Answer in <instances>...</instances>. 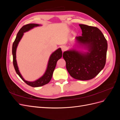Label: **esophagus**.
<instances>
[{
  "label": "esophagus",
  "instance_id": "1",
  "mask_svg": "<svg viewBox=\"0 0 120 120\" xmlns=\"http://www.w3.org/2000/svg\"><path fill=\"white\" fill-rule=\"evenodd\" d=\"M61 50H62L63 52H64L65 50H67V47H66V46H63L62 48H61Z\"/></svg>",
  "mask_w": 120,
  "mask_h": 120
}]
</instances>
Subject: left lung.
<instances>
[{"instance_id":"1","label":"left lung","mask_w":120,"mask_h":120,"mask_svg":"<svg viewBox=\"0 0 120 120\" xmlns=\"http://www.w3.org/2000/svg\"><path fill=\"white\" fill-rule=\"evenodd\" d=\"M82 36L75 38L79 46L88 50L83 52L72 49L64 52L66 68L73 78L79 80L91 79L99 74L106 64L108 43L99 28L79 24Z\"/></svg>"}]
</instances>
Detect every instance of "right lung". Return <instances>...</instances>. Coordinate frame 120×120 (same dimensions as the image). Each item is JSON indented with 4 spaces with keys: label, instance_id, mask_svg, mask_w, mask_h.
Instances as JSON below:
<instances>
[{
    "label": "right lung",
    "instance_id": "add662e5",
    "mask_svg": "<svg viewBox=\"0 0 120 120\" xmlns=\"http://www.w3.org/2000/svg\"><path fill=\"white\" fill-rule=\"evenodd\" d=\"M39 24L35 23H30L24 25L20 28V30L18 32L16 38L13 42L12 45V52L13 55V64L14 69L16 72L17 74L19 76V77L26 83L27 85L32 87H39L42 86H44L47 83H48L51 80L53 71L56 68V63L57 60L62 57V51L60 48L58 49L55 52H54L50 56L48 64V67L46 70L45 73L41 77L38 79L37 80L34 82H28L25 81L22 76L20 74L19 68L17 66V61L16 60V51L17 47L19 45V42L20 39L23 37L24 32L28 31L31 29L33 28L34 27L39 26Z\"/></svg>",
    "mask_w": 120,
    "mask_h": 120
}]
</instances>
